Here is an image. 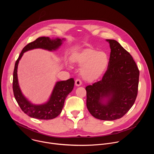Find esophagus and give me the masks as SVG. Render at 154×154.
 <instances>
[{
	"label": "esophagus",
	"mask_w": 154,
	"mask_h": 154,
	"mask_svg": "<svg viewBox=\"0 0 154 154\" xmlns=\"http://www.w3.org/2000/svg\"><path fill=\"white\" fill-rule=\"evenodd\" d=\"M75 85H76V86H80V85H82V81H81L80 79H76V80H75Z\"/></svg>",
	"instance_id": "1"
}]
</instances>
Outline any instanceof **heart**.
<instances>
[{"instance_id": "heart-1", "label": "heart", "mask_w": 154, "mask_h": 154, "mask_svg": "<svg viewBox=\"0 0 154 154\" xmlns=\"http://www.w3.org/2000/svg\"><path fill=\"white\" fill-rule=\"evenodd\" d=\"M75 61L82 66L80 74L83 79L92 82L104 73L109 64V57L104 52L86 49L75 57Z\"/></svg>"}]
</instances>
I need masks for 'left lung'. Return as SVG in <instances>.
Returning <instances> with one entry per match:
<instances>
[{
  "label": "left lung",
  "instance_id": "1",
  "mask_svg": "<svg viewBox=\"0 0 154 154\" xmlns=\"http://www.w3.org/2000/svg\"><path fill=\"white\" fill-rule=\"evenodd\" d=\"M106 41L111 49L108 68L102 80L86 87V106L94 118L113 121L124 116L134 104L140 71L132 57L118 41Z\"/></svg>",
  "mask_w": 154,
  "mask_h": 154
}]
</instances>
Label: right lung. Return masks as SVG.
I'll return each instance as SVG.
<instances>
[{
    "label": "right lung",
    "mask_w": 154,
    "mask_h": 154,
    "mask_svg": "<svg viewBox=\"0 0 154 154\" xmlns=\"http://www.w3.org/2000/svg\"><path fill=\"white\" fill-rule=\"evenodd\" d=\"M63 40L64 39H51L49 37H39L23 48L15 63L13 79L14 96L22 110L31 118L48 120L58 116L62 111L66 98L73 90L74 80L73 78H71L67 80L57 82L48 102L42 105H33L24 96L20 90L17 74L19 61L24 52L33 49L55 51L61 45Z\"/></svg>",
    "instance_id": "1"
}]
</instances>
